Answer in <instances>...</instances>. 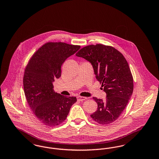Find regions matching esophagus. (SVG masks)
Returning a JSON list of instances; mask_svg holds the SVG:
<instances>
[{
    "instance_id": "esophagus-1",
    "label": "esophagus",
    "mask_w": 159,
    "mask_h": 159,
    "mask_svg": "<svg viewBox=\"0 0 159 159\" xmlns=\"http://www.w3.org/2000/svg\"><path fill=\"white\" fill-rule=\"evenodd\" d=\"M86 99H87L86 97H77V99L78 101H84V100H85Z\"/></svg>"
}]
</instances>
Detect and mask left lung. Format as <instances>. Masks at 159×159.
I'll list each match as a JSON object with an SVG mask.
<instances>
[{"label":"left lung","mask_w":159,"mask_h":159,"mask_svg":"<svg viewBox=\"0 0 159 159\" xmlns=\"http://www.w3.org/2000/svg\"><path fill=\"white\" fill-rule=\"evenodd\" d=\"M76 55L91 62L95 77L107 94L105 100L93 97L98 109L91 114L92 119L102 125L113 123L121 115L134 91L127 61L116 48L102 44L84 46Z\"/></svg>","instance_id":"left-lung-1"}]
</instances>
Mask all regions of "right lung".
<instances>
[{
    "label": "right lung",
    "mask_w": 159,
    "mask_h": 159,
    "mask_svg": "<svg viewBox=\"0 0 159 159\" xmlns=\"http://www.w3.org/2000/svg\"><path fill=\"white\" fill-rule=\"evenodd\" d=\"M80 48L64 42H47L34 53L25 67L23 77L25 97L33 114L46 126L60 125L77 101L76 97L55 92L52 82L61 75L63 62Z\"/></svg>",
    "instance_id": "obj_1"
}]
</instances>
